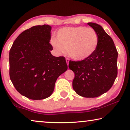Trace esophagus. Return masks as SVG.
<instances>
[{"label": "esophagus", "mask_w": 130, "mask_h": 130, "mask_svg": "<svg viewBox=\"0 0 130 130\" xmlns=\"http://www.w3.org/2000/svg\"><path fill=\"white\" fill-rule=\"evenodd\" d=\"M66 62H67V66L69 65V58H66Z\"/></svg>", "instance_id": "obj_1"}]
</instances>
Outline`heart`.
Returning <instances> with one entry per match:
<instances>
[{
	"label": "heart",
	"instance_id": "obj_1",
	"mask_svg": "<svg viewBox=\"0 0 130 130\" xmlns=\"http://www.w3.org/2000/svg\"><path fill=\"white\" fill-rule=\"evenodd\" d=\"M57 38H52L50 41L57 52L65 54L69 50L71 57L77 61L92 56L99 44L98 35L95 30L83 26L61 28L57 33Z\"/></svg>",
	"mask_w": 130,
	"mask_h": 130
}]
</instances>
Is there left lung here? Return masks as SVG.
<instances>
[{"label": "left lung", "instance_id": "1", "mask_svg": "<svg viewBox=\"0 0 130 130\" xmlns=\"http://www.w3.org/2000/svg\"><path fill=\"white\" fill-rule=\"evenodd\" d=\"M88 24L97 32L99 44L95 53L86 60L69 61V67L75 74L73 88L85 98H96L108 92L118 73V52L111 37L99 25Z\"/></svg>", "mask_w": 130, "mask_h": 130}]
</instances>
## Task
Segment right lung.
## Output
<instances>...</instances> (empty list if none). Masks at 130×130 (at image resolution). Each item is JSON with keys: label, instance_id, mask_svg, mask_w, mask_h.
Returning <instances> with one entry per match:
<instances>
[{"label": "right lung", "instance_id": "add662e5", "mask_svg": "<svg viewBox=\"0 0 130 130\" xmlns=\"http://www.w3.org/2000/svg\"><path fill=\"white\" fill-rule=\"evenodd\" d=\"M51 26H34L19 35L9 51V76L19 93L33 100L49 97L67 70L64 57L51 54Z\"/></svg>", "mask_w": 130, "mask_h": 130}]
</instances>
